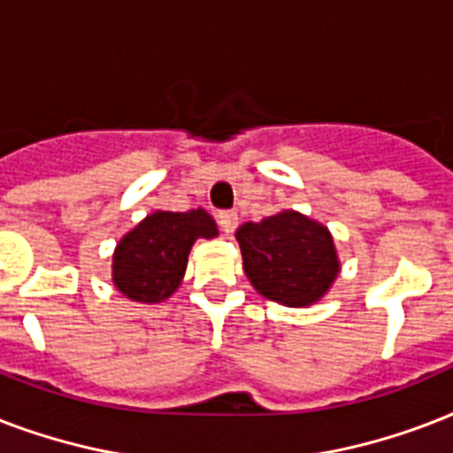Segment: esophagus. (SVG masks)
Masks as SVG:
<instances>
[{
	"label": "esophagus",
	"mask_w": 453,
	"mask_h": 453,
	"mask_svg": "<svg viewBox=\"0 0 453 453\" xmlns=\"http://www.w3.org/2000/svg\"><path fill=\"white\" fill-rule=\"evenodd\" d=\"M237 220H240V219H237V213H234V211H219V226L226 234L234 233V227H237Z\"/></svg>",
	"instance_id": "obj_1"
}]
</instances>
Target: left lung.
Returning <instances> with one entry per match:
<instances>
[{
  "mask_svg": "<svg viewBox=\"0 0 453 453\" xmlns=\"http://www.w3.org/2000/svg\"><path fill=\"white\" fill-rule=\"evenodd\" d=\"M249 282L261 296L289 308L312 305L338 277L334 237L298 211H280L237 230Z\"/></svg>",
  "mask_w": 453,
  "mask_h": 453,
  "instance_id": "left-lung-1",
  "label": "left lung"
}]
</instances>
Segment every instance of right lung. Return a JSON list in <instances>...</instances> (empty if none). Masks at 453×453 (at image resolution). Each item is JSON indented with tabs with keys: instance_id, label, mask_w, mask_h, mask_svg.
<instances>
[{
	"instance_id": "add662e5",
	"label": "right lung",
	"mask_w": 453,
	"mask_h": 453,
	"mask_svg": "<svg viewBox=\"0 0 453 453\" xmlns=\"http://www.w3.org/2000/svg\"><path fill=\"white\" fill-rule=\"evenodd\" d=\"M219 234L204 209L155 211L119 240L112 256L117 291L138 303H162L180 287L192 244Z\"/></svg>"
}]
</instances>
